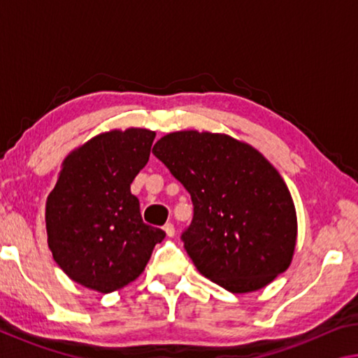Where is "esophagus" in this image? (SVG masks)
<instances>
[{
    "label": "esophagus",
    "instance_id": "1",
    "mask_svg": "<svg viewBox=\"0 0 358 358\" xmlns=\"http://www.w3.org/2000/svg\"><path fill=\"white\" fill-rule=\"evenodd\" d=\"M164 232L167 234V237H173V235H175V226H173L172 222L164 224Z\"/></svg>",
    "mask_w": 358,
    "mask_h": 358
}]
</instances>
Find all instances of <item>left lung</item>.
<instances>
[{
	"instance_id": "1",
	"label": "left lung",
	"mask_w": 358,
	"mask_h": 358,
	"mask_svg": "<svg viewBox=\"0 0 358 358\" xmlns=\"http://www.w3.org/2000/svg\"><path fill=\"white\" fill-rule=\"evenodd\" d=\"M153 155L191 194L181 234L196 268L232 294L262 289L287 270L296 241L295 207L276 169L226 134L180 131Z\"/></svg>"
}]
</instances>
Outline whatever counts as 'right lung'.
<instances>
[{
	"instance_id": "right-lung-1",
	"label": "right lung",
	"mask_w": 358,
	"mask_h": 358,
	"mask_svg": "<svg viewBox=\"0 0 358 358\" xmlns=\"http://www.w3.org/2000/svg\"><path fill=\"white\" fill-rule=\"evenodd\" d=\"M155 132L110 131L72 151L47 199V241L72 281L102 294L142 273L162 229L145 224L131 183L148 162Z\"/></svg>"
}]
</instances>
